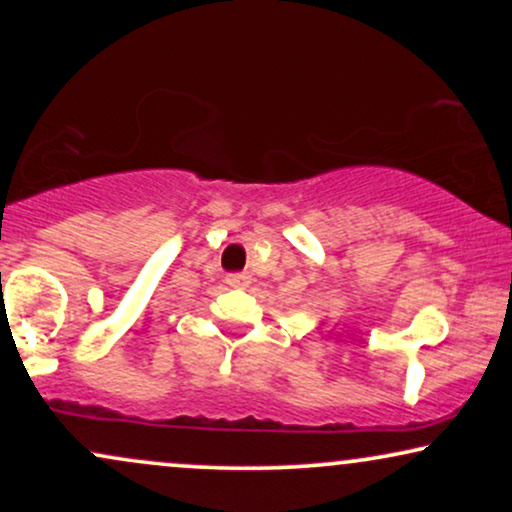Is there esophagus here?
<instances>
[{"mask_svg":"<svg viewBox=\"0 0 512 512\" xmlns=\"http://www.w3.org/2000/svg\"><path fill=\"white\" fill-rule=\"evenodd\" d=\"M248 274H228L226 276V284L228 286H248Z\"/></svg>","mask_w":512,"mask_h":512,"instance_id":"obj_1","label":"esophagus"}]
</instances>
